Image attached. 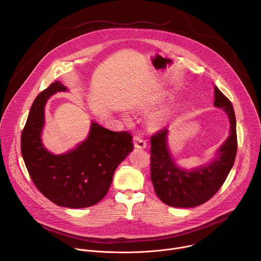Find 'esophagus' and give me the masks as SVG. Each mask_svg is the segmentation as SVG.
I'll return each mask as SVG.
<instances>
[{
  "instance_id": "34e87169",
  "label": "esophagus",
  "mask_w": 261,
  "mask_h": 261,
  "mask_svg": "<svg viewBox=\"0 0 261 261\" xmlns=\"http://www.w3.org/2000/svg\"><path fill=\"white\" fill-rule=\"evenodd\" d=\"M133 141H134V146H135L136 148H141V149H143V148H145L146 145H147L146 141H145V140L142 138V136H140V135L134 136Z\"/></svg>"
}]
</instances>
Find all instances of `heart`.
Here are the masks:
<instances>
[{"label":"heart","instance_id":"b5f03b06","mask_svg":"<svg viewBox=\"0 0 261 261\" xmlns=\"http://www.w3.org/2000/svg\"><path fill=\"white\" fill-rule=\"evenodd\" d=\"M170 116H171L170 111H164V112H162V113H160V114L156 115L155 121H156L158 123H162V122L168 120V119L170 118Z\"/></svg>","mask_w":261,"mask_h":261}]
</instances>
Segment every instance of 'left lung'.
<instances>
[{"mask_svg": "<svg viewBox=\"0 0 261 261\" xmlns=\"http://www.w3.org/2000/svg\"><path fill=\"white\" fill-rule=\"evenodd\" d=\"M214 106L227 115L230 126L228 137L208 164L191 169L179 167L168 147V129L150 138V178L155 194L168 206L194 208L204 204L218 192L233 166L238 148L234 111L215 85Z\"/></svg>", "mask_w": 261, "mask_h": 261, "instance_id": "1", "label": "left lung"}]
</instances>
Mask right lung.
<instances>
[{
	"instance_id": "add662e5",
	"label": "right lung",
	"mask_w": 261,
	"mask_h": 261,
	"mask_svg": "<svg viewBox=\"0 0 261 261\" xmlns=\"http://www.w3.org/2000/svg\"><path fill=\"white\" fill-rule=\"evenodd\" d=\"M64 91L68 89L56 81L37 96L21 133V153L31 178L47 199L60 207L86 208L109 192L116 169L133 150L132 136L92 121L85 140L63 153H52L42 141L45 107L52 95Z\"/></svg>"
}]
</instances>
